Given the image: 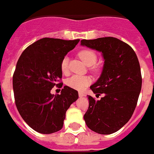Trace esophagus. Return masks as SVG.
Masks as SVG:
<instances>
[{"label": "esophagus", "mask_w": 154, "mask_h": 154, "mask_svg": "<svg viewBox=\"0 0 154 154\" xmlns=\"http://www.w3.org/2000/svg\"><path fill=\"white\" fill-rule=\"evenodd\" d=\"M84 95V93H83V92H79V97H83Z\"/></svg>", "instance_id": "esophagus-1"}]
</instances>
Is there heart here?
Listing matches in <instances>:
<instances>
[{
    "mask_svg": "<svg viewBox=\"0 0 154 154\" xmlns=\"http://www.w3.org/2000/svg\"><path fill=\"white\" fill-rule=\"evenodd\" d=\"M79 56L87 66H92L94 65L97 61V55L94 51L90 49H84L79 52ZM68 63L69 60L67 56H65L61 61V70L63 73H67L68 71ZM91 80L87 76L82 75H73L71 76L67 80L66 83L68 87L73 88V89L81 90L84 89L87 85L89 84Z\"/></svg>",
    "mask_w": 154,
    "mask_h": 154,
    "instance_id": "b5f03b06",
    "label": "heart"
}]
</instances>
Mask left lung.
Instances as JSON below:
<instances>
[{"label": "left lung", "instance_id": "left-lung-1", "mask_svg": "<svg viewBox=\"0 0 154 154\" xmlns=\"http://www.w3.org/2000/svg\"><path fill=\"white\" fill-rule=\"evenodd\" d=\"M81 45L100 51L104 59L100 77L91 86L103 97L95 100L87 95L85 122L94 132L110 134L127 123L137 106L142 82L139 61L132 48L117 38L82 40Z\"/></svg>", "mask_w": 154, "mask_h": 154}]
</instances>
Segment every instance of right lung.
Wrapping results in <instances>:
<instances>
[{"instance_id":"right-lung-1","label":"right lung","mask_w":154,"mask_h":154,"mask_svg":"<svg viewBox=\"0 0 154 154\" xmlns=\"http://www.w3.org/2000/svg\"><path fill=\"white\" fill-rule=\"evenodd\" d=\"M79 42L43 38L28 46L17 61L13 76L15 103L36 132L48 134L61 130L67 109L78 99V91L67 86L60 94H51V90L61 84L57 83L62 78L61 61Z\"/></svg>"}]
</instances>
